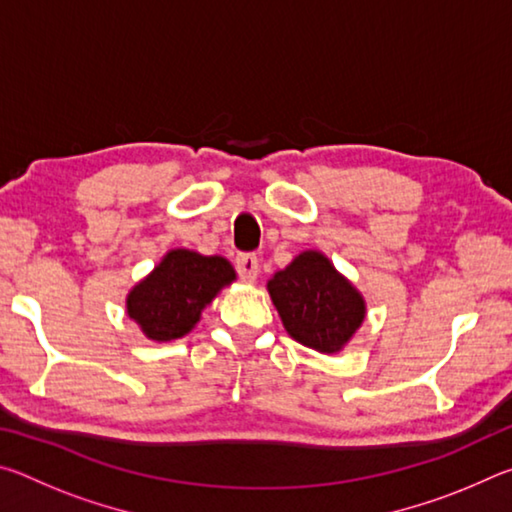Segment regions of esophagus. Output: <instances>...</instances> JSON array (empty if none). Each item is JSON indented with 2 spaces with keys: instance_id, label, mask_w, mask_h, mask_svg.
I'll return each mask as SVG.
<instances>
[{
  "instance_id": "esophagus-1",
  "label": "esophagus",
  "mask_w": 512,
  "mask_h": 512,
  "mask_svg": "<svg viewBox=\"0 0 512 512\" xmlns=\"http://www.w3.org/2000/svg\"><path fill=\"white\" fill-rule=\"evenodd\" d=\"M235 264H237V273L244 277V280H255L259 273V259L253 253H239Z\"/></svg>"
}]
</instances>
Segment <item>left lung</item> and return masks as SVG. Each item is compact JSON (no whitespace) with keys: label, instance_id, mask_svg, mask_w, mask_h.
<instances>
[{"label":"left lung","instance_id":"8db88e82","mask_svg":"<svg viewBox=\"0 0 512 512\" xmlns=\"http://www.w3.org/2000/svg\"><path fill=\"white\" fill-rule=\"evenodd\" d=\"M268 293L287 332L318 352H339L366 316L359 291L314 250L277 271L268 282Z\"/></svg>","mask_w":512,"mask_h":512}]
</instances>
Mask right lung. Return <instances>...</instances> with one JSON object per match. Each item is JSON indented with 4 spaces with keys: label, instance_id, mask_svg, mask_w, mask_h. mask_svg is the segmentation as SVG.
<instances>
[{
    "label": "right lung",
    "instance_id": "add662e5",
    "mask_svg": "<svg viewBox=\"0 0 512 512\" xmlns=\"http://www.w3.org/2000/svg\"><path fill=\"white\" fill-rule=\"evenodd\" d=\"M232 280L235 271L228 259L171 250L155 271L128 293V316L153 341L180 339L198 323L203 307Z\"/></svg>",
    "mask_w": 512,
    "mask_h": 512
}]
</instances>
